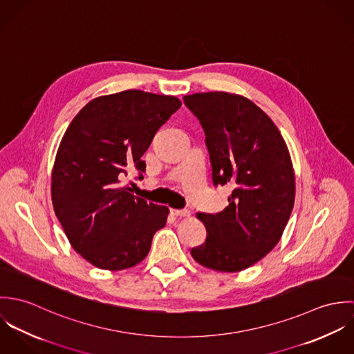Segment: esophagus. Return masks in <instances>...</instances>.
Returning a JSON list of instances; mask_svg holds the SVG:
<instances>
[{"label":"esophagus","instance_id":"obj_1","mask_svg":"<svg viewBox=\"0 0 354 354\" xmlns=\"http://www.w3.org/2000/svg\"><path fill=\"white\" fill-rule=\"evenodd\" d=\"M170 212L174 216H189L191 215V212L188 209H170Z\"/></svg>","mask_w":354,"mask_h":354}]
</instances>
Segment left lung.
<instances>
[{
    "label": "left lung",
    "mask_w": 354,
    "mask_h": 354,
    "mask_svg": "<svg viewBox=\"0 0 354 354\" xmlns=\"http://www.w3.org/2000/svg\"><path fill=\"white\" fill-rule=\"evenodd\" d=\"M183 100L203 127L212 184L232 188L223 211L198 214L207 239L191 254L215 271L245 270L272 251L290 218L296 183L289 150L271 118L241 95Z\"/></svg>",
    "instance_id": "obj_1"
}]
</instances>
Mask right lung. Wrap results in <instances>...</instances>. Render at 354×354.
<instances>
[{"mask_svg":"<svg viewBox=\"0 0 354 354\" xmlns=\"http://www.w3.org/2000/svg\"><path fill=\"white\" fill-rule=\"evenodd\" d=\"M176 97L140 90L88 102L69 124L51 174L54 212L73 250L102 270L140 263L169 208L133 196L121 181L146 171L143 153L176 113Z\"/></svg>","mask_w":354,"mask_h":354,"instance_id":"1","label":"right lung"}]
</instances>
